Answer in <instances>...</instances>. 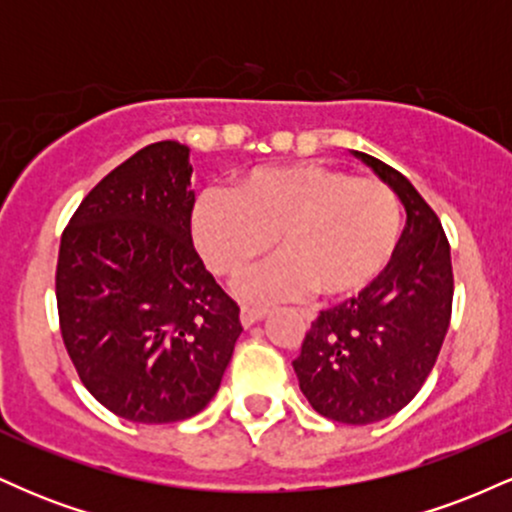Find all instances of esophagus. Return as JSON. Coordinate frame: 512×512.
I'll return each instance as SVG.
<instances>
[{
	"label": "esophagus",
	"instance_id": "obj_1",
	"mask_svg": "<svg viewBox=\"0 0 512 512\" xmlns=\"http://www.w3.org/2000/svg\"><path fill=\"white\" fill-rule=\"evenodd\" d=\"M264 315H267V310H264V308H252V305H243V308H240V322H243L245 327L260 322Z\"/></svg>",
	"mask_w": 512,
	"mask_h": 512
}]
</instances>
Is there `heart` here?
Returning a JSON list of instances; mask_svg holds the SVG:
<instances>
[{
  "instance_id": "1",
  "label": "heart",
  "mask_w": 512,
  "mask_h": 512,
  "mask_svg": "<svg viewBox=\"0 0 512 512\" xmlns=\"http://www.w3.org/2000/svg\"><path fill=\"white\" fill-rule=\"evenodd\" d=\"M192 228L214 272L236 276L272 248L281 252L238 284L252 301L313 291L349 298L373 284L395 255L402 209L378 180L351 178L320 163L255 168L236 190L199 195Z\"/></svg>"
}]
</instances>
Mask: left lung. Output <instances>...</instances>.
<instances>
[{
  "label": "left lung",
  "mask_w": 512,
  "mask_h": 512,
  "mask_svg": "<svg viewBox=\"0 0 512 512\" xmlns=\"http://www.w3.org/2000/svg\"><path fill=\"white\" fill-rule=\"evenodd\" d=\"M356 156L402 199L407 226L373 284L317 315L293 370L317 414L366 426L407 407L426 383L450 327L455 281L436 211L399 170Z\"/></svg>",
  "instance_id": "obj_1"
}]
</instances>
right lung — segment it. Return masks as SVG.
I'll return each instance as SVG.
<instances>
[{"instance_id":"add662e5","label":"right lung","mask_w":512,"mask_h":512,"mask_svg":"<svg viewBox=\"0 0 512 512\" xmlns=\"http://www.w3.org/2000/svg\"><path fill=\"white\" fill-rule=\"evenodd\" d=\"M190 149L144 146L110 170L62 233L55 293L81 383L134 424L195 416L243 325L192 245Z\"/></svg>"}]
</instances>
